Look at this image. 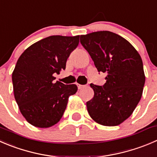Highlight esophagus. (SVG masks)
Returning <instances> with one entry per match:
<instances>
[{"label":"esophagus","instance_id":"1","mask_svg":"<svg viewBox=\"0 0 157 157\" xmlns=\"http://www.w3.org/2000/svg\"><path fill=\"white\" fill-rule=\"evenodd\" d=\"M77 87H78V89H79V90H80V89H82V88L84 87V86H83V85L79 84V83H77Z\"/></svg>","mask_w":157,"mask_h":157}]
</instances>
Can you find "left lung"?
Here are the masks:
<instances>
[{
    "mask_svg": "<svg viewBox=\"0 0 157 157\" xmlns=\"http://www.w3.org/2000/svg\"><path fill=\"white\" fill-rule=\"evenodd\" d=\"M80 43L97 71L106 74L103 86L90 84L94 96L86 102L88 113L100 125H120L142 97L145 74L140 55L126 39L106 30L81 35Z\"/></svg>",
    "mask_w": 157,
    "mask_h": 157,
    "instance_id": "left-lung-1",
    "label": "left lung"
}]
</instances>
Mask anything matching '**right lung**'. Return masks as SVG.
I'll list each match as a JSON object with an SVG mask.
<instances>
[{
	"instance_id": "1",
	"label": "right lung",
	"mask_w": 157,
	"mask_h": 157,
	"mask_svg": "<svg viewBox=\"0 0 157 157\" xmlns=\"http://www.w3.org/2000/svg\"><path fill=\"white\" fill-rule=\"evenodd\" d=\"M80 36L54 35L36 42L25 50L12 73L13 94L26 121L40 128L60 121L68 99L77 91L76 84L55 82L56 74L79 44Z\"/></svg>"
}]
</instances>
